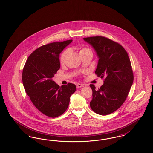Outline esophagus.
Returning <instances> with one entry per match:
<instances>
[{
  "label": "esophagus",
  "mask_w": 153,
  "mask_h": 153,
  "mask_svg": "<svg viewBox=\"0 0 153 153\" xmlns=\"http://www.w3.org/2000/svg\"><path fill=\"white\" fill-rule=\"evenodd\" d=\"M84 86V85H82V84H77V85H76V87L77 88H80Z\"/></svg>",
  "instance_id": "obj_1"
}]
</instances>
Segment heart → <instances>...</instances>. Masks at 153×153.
I'll list each match as a JSON object with an SVG mask.
<instances>
[{
    "instance_id": "heart-1",
    "label": "heart",
    "mask_w": 153,
    "mask_h": 153,
    "mask_svg": "<svg viewBox=\"0 0 153 153\" xmlns=\"http://www.w3.org/2000/svg\"><path fill=\"white\" fill-rule=\"evenodd\" d=\"M77 49L79 51L80 56L83 54L85 53L88 52V51H91L92 52L90 49H89L88 48H85V47H78ZM69 51V49H66L64 51H62V53L60 54L59 57V62L61 64H63L64 62L65 59Z\"/></svg>"
}]
</instances>
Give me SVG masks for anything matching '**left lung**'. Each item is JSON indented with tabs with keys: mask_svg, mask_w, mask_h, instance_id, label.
I'll return each mask as SVG.
<instances>
[{
	"mask_svg": "<svg viewBox=\"0 0 153 153\" xmlns=\"http://www.w3.org/2000/svg\"><path fill=\"white\" fill-rule=\"evenodd\" d=\"M99 56L95 74L104 79L98 89L90 84L92 100L90 107L95 113L107 115L119 108L127 97L134 81L130 59L120 44L108 38L95 36L84 38Z\"/></svg>",
	"mask_w": 153,
	"mask_h": 153,
	"instance_id": "obj_1",
	"label": "left lung"
}]
</instances>
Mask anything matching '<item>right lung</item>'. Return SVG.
I'll list each match as a JSON object with an SVG mask.
<instances>
[{
  "mask_svg": "<svg viewBox=\"0 0 153 153\" xmlns=\"http://www.w3.org/2000/svg\"><path fill=\"white\" fill-rule=\"evenodd\" d=\"M72 39L43 45L27 58L22 82L34 105L44 115L56 117L65 112L76 87L72 83L60 87L52 78L60 68L59 54Z\"/></svg>",
  "mask_w": 153,
  "mask_h": 153,
  "instance_id": "right-lung-1",
  "label": "right lung"
}]
</instances>
